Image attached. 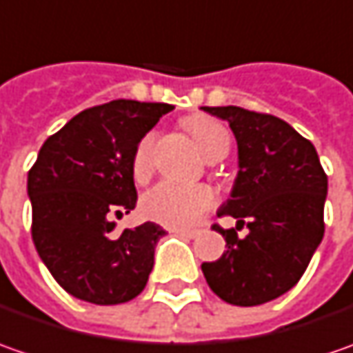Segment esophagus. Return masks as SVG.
Wrapping results in <instances>:
<instances>
[{"mask_svg": "<svg viewBox=\"0 0 353 353\" xmlns=\"http://www.w3.org/2000/svg\"><path fill=\"white\" fill-rule=\"evenodd\" d=\"M172 234H179V236L188 237V239H192V237L198 236L196 230H172Z\"/></svg>", "mask_w": 353, "mask_h": 353, "instance_id": "obj_1", "label": "esophagus"}]
</instances>
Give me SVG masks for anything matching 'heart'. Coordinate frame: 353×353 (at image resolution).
<instances>
[{
	"mask_svg": "<svg viewBox=\"0 0 353 353\" xmlns=\"http://www.w3.org/2000/svg\"><path fill=\"white\" fill-rule=\"evenodd\" d=\"M184 128L192 135L198 149L206 159L220 161L228 155L230 145H232L230 133L214 117L202 116V114L186 117ZM153 143H155V135L147 133L133 151L131 172L137 181H143L151 170ZM216 200H218L216 192L206 184L183 186V184L165 181L153 186L149 192H145L141 200V212L145 218L153 220L157 224L183 230V228H192L202 218V214L214 208Z\"/></svg>",
	"mask_w": 353,
	"mask_h": 353,
	"instance_id": "1",
	"label": "heart"
}]
</instances>
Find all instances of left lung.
Returning <instances> with one entry per match:
<instances>
[{
    "label": "left lung",
    "instance_id": "1",
    "mask_svg": "<svg viewBox=\"0 0 353 353\" xmlns=\"http://www.w3.org/2000/svg\"><path fill=\"white\" fill-rule=\"evenodd\" d=\"M225 119L237 141V170L232 194L218 216H234L236 229L214 225L228 250L202 263L210 289L236 306H257L299 283L324 236L328 176L314 145L269 114L237 105L202 108Z\"/></svg>",
    "mask_w": 353,
    "mask_h": 353
}]
</instances>
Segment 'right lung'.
<instances>
[{"label": "right lung", "instance_id": "1", "mask_svg": "<svg viewBox=\"0 0 353 353\" xmlns=\"http://www.w3.org/2000/svg\"><path fill=\"white\" fill-rule=\"evenodd\" d=\"M170 103L114 100L74 116L43 143L27 176L31 236L68 294L121 305L145 289L165 230L145 222L116 234L114 216L137 204L131 159Z\"/></svg>", "mask_w": 353, "mask_h": 353}]
</instances>
